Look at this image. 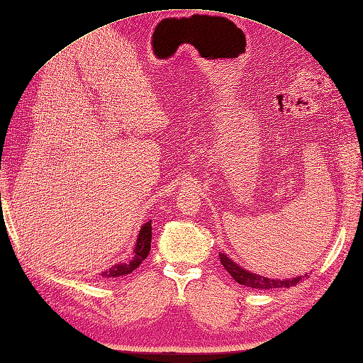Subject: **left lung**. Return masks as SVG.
Masks as SVG:
<instances>
[{"label": "left lung", "mask_w": 363, "mask_h": 363, "mask_svg": "<svg viewBox=\"0 0 363 363\" xmlns=\"http://www.w3.org/2000/svg\"><path fill=\"white\" fill-rule=\"evenodd\" d=\"M220 262L223 264V267L226 268V272L233 276V279L238 284L246 285V287L251 289H282V287H291V285L298 284L303 277H295V279H287V281H281V279H269V277L265 276H259L246 272V269L240 268L237 264H234L233 260L228 259L226 254L220 252Z\"/></svg>", "instance_id": "left-lung-1"}]
</instances>
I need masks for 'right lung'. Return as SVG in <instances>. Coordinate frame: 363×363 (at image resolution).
Returning <instances> with one entry per match:
<instances>
[{"label": "right lung", "instance_id": "right-lung-1", "mask_svg": "<svg viewBox=\"0 0 363 363\" xmlns=\"http://www.w3.org/2000/svg\"><path fill=\"white\" fill-rule=\"evenodd\" d=\"M151 220L148 223H145L140 229V234H138L137 243H135V250H134V256L129 262H125V264H118L112 268L107 269L101 276L104 279H112V277H120L133 273L135 268H138V265L148 257L150 250H151Z\"/></svg>", "mask_w": 363, "mask_h": 363}]
</instances>
